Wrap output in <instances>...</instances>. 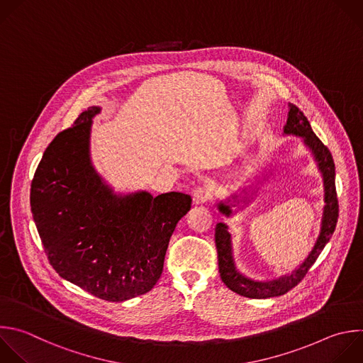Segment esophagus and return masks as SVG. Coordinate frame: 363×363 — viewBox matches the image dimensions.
Segmentation results:
<instances>
[{
	"instance_id": "1",
	"label": "esophagus",
	"mask_w": 363,
	"mask_h": 363,
	"mask_svg": "<svg viewBox=\"0 0 363 363\" xmlns=\"http://www.w3.org/2000/svg\"><path fill=\"white\" fill-rule=\"evenodd\" d=\"M211 194L206 188H196L194 192H192V201L195 205H202L205 202H208Z\"/></svg>"
}]
</instances>
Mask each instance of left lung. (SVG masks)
Wrapping results in <instances>:
<instances>
[{
	"mask_svg": "<svg viewBox=\"0 0 363 363\" xmlns=\"http://www.w3.org/2000/svg\"><path fill=\"white\" fill-rule=\"evenodd\" d=\"M288 119L284 127V135L299 137L303 145L309 150L316 162L318 171L320 172L323 182V208H322V219L319 235L315 240L312 251L302 261L298 268H295L291 274H285L279 278L271 281H257L240 272L233 261V250H232V235L229 233V228L223 222H218L215 226V245L218 251V267L222 282L235 294L251 298V299H267L274 296H281L295 288L302 278L306 275L309 268L315 264L325 245L335 230L337 222V198L335 189V164L329 150L320 143V140L313 134L309 121L303 115V112L294 104H288ZM265 177H255V182H251L248 186L240 188L238 192L232 194L229 198L216 202V209L219 213L226 218H232L239 209L248 206L254 196L257 195L259 186L264 182ZM242 203V206H239ZM233 206H238V210H232Z\"/></svg>",
	"mask_w": 363,
	"mask_h": 363,
	"instance_id": "8db88e82",
	"label": "left lung"
}]
</instances>
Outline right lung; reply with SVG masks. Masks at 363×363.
Returning a JSON list of instances; mask_svg holds the SVG:
<instances>
[{
	"instance_id": "right-lung-1",
	"label": "right lung",
	"mask_w": 363,
	"mask_h": 363,
	"mask_svg": "<svg viewBox=\"0 0 363 363\" xmlns=\"http://www.w3.org/2000/svg\"><path fill=\"white\" fill-rule=\"evenodd\" d=\"M89 106L45 150L31 184V212L55 272L91 295L124 302L158 282L169 238L191 196L119 194L91 161Z\"/></svg>"
}]
</instances>
